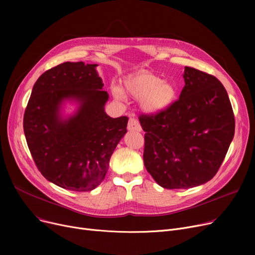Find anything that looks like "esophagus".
Instances as JSON below:
<instances>
[{
  "mask_svg": "<svg viewBox=\"0 0 255 255\" xmlns=\"http://www.w3.org/2000/svg\"><path fill=\"white\" fill-rule=\"evenodd\" d=\"M127 128H128V130H130V131H138V132L141 131V126H140L139 122H138V121H137L136 119H134V118H131V119L129 120Z\"/></svg>",
  "mask_w": 255,
  "mask_h": 255,
  "instance_id": "34e87169",
  "label": "esophagus"
}]
</instances>
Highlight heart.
Masks as SVG:
<instances>
[{
    "instance_id": "obj_1",
    "label": "heart",
    "mask_w": 255,
    "mask_h": 255,
    "mask_svg": "<svg viewBox=\"0 0 255 255\" xmlns=\"http://www.w3.org/2000/svg\"><path fill=\"white\" fill-rule=\"evenodd\" d=\"M124 87L133 97L141 98L143 111L153 115L165 112L177 99L176 86L150 71H140L128 77ZM114 94L118 98L122 97L119 88L114 89Z\"/></svg>"
}]
</instances>
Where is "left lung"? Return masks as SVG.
Returning a JSON list of instances; mask_svg holds the SVG:
<instances>
[{"mask_svg": "<svg viewBox=\"0 0 255 255\" xmlns=\"http://www.w3.org/2000/svg\"><path fill=\"white\" fill-rule=\"evenodd\" d=\"M185 86L165 112L141 114L143 163L166 189L207 183L219 170L235 134V116L219 80L185 67Z\"/></svg>", "mask_w": 255, "mask_h": 255, "instance_id": "8db88e82", "label": "left lung"}]
</instances>
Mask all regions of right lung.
<instances>
[{
    "label": "right lung",
    "instance_id": "obj_1",
    "mask_svg": "<svg viewBox=\"0 0 255 255\" xmlns=\"http://www.w3.org/2000/svg\"><path fill=\"white\" fill-rule=\"evenodd\" d=\"M96 64L65 62L35 83L23 115V131L38 170L49 182L71 191H91L103 181L111 156L127 132L126 116L104 112L109 94L102 90ZM80 101L68 120L58 117L64 99Z\"/></svg>",
    "mask_w": 255,
    "mask_h": 255
}]
</instances>
